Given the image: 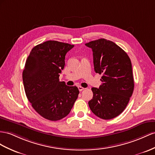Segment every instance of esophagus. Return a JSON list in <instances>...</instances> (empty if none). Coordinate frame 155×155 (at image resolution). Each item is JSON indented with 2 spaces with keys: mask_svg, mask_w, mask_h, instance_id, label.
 <instances>
[{
  "mask_svg": "<svg viewBox=\"0 0 155 155\" xmlns=\"http://www.w3.org/2000/svg\"><path fill=\"white\" fill-rule=\"evenodd\" d=\"M78 88L79 91H82V90H84L85 89L84 88H83V87H82V86H78Z\"/></svg>",
  "mask_w": 155,
  "mask_h": 155,
  "instance_id": "1",
  "label": "esophagus"
}]
</instances>
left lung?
<instances>
[{"instance_id": "1", "label": "left lung", "mask_w": 155, "mask_h": 155, "mask_svg": "<svg viewBox=\"0 0 155 155\" xmlns=\"http://www.w3.org/2000/svg\"><path fill=\"white\" fill-rule=\"evenodd\" d=\"M93 51L96 73L102 74L101 85L92 88L88 105L104 120L118 116L125 109L134 88L132 63L125 51L113 42L100 38L85 44Z\"/></svg>"}]
</instances>
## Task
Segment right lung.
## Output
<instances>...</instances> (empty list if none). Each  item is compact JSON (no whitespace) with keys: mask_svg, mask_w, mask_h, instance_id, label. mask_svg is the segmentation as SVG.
I'll return each instance as SVG.
<instances>
[{"mask_svg":"<svg viewBox=\"0 0 155 155\" xmlns=\"http://www.w3.org/2000/svg\"><path fill=\"white\" fill-rule=\"evenodd\" d=\"M74 45L48 41L35 46L27 58L23 71L26 96L36 111L51 121L68 114L78 97L77 86L59 81L65 55Z\"/></svg>","mask_w":155,"mask_h":155,"instance_id":"obj_1","label":"right lung"}]
</instances>
